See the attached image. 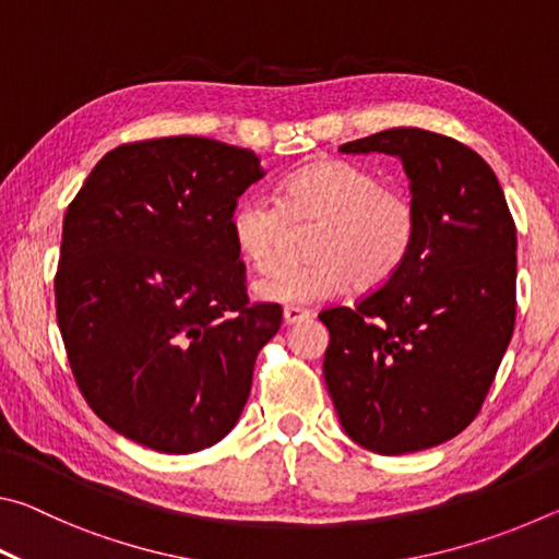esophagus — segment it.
Masks as SVG:
<instances>
[{
	"mask_svg": "<svg viewBox=\"0 0 559 559\" xmlns=\"http://www.w3.org/2000/svg\"><path fill=\"white\" fill-rule=\"evenodd\" d=\"M308 318H310V310H306V308H293V306L283 308V323L286 325L302 323V320H308Z\"/></svg>",
	"mask_w": 559,
	"mask_h": 559,
	"instance_id": "esophagus-1",
	"label": "esophagus"
}]
</instances>
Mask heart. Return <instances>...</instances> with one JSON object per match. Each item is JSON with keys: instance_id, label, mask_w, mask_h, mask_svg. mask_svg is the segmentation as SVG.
Wrapping results in <instances>:
<instances>
[{"instance_id": "b5f03b06", "label": "heart", "mask_w": 559, "mask_h": 559, "mask_svg": "<svg viewBox=\"0 0 559 559\" xmlns=\"http://www.w3.org/2000/svg\"><path fill=\"white\" fill-rule=\"evenodd\" d=\"M290 226H316L302 266L253 283V296L278 306H313L355 286L374 290L396 276L414 249L419 212L404 189L347 159H318L288 175L276 200L251 194L236 204L231 236L239 257L266 273L281 261Z\"/></svg>"}]
</instances>
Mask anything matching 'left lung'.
I'll return each mask as SVG.
<instances>
[{
    "instance_id": "obj_1",
    "label": "left lung",
    "mask_w": 559,
    "mask_h": 559,
    "mask_svg": "<svg viewBox=\"0 0 559 559\" xmlns=\"http://www.w3.org/2000/svg\"><path fill=\"white\" fill-rule=\"evenodd\" d=\"M340 153L402 159L419 231L392 281L318 316L330 330L328 392L362 449L439 447L476 419L513 337V216L486 159L439 132L392 128Z\"/></svg>"
}]
</instances>
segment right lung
Returning <instances> with one entry per match:
<instances>
[{"label": "right lung", "mask_w": 559, "mask_h": 559, "mask_svg": "<svg viewBox=\"0 0 559 559\" xmlns=\"http://www.w3.org/2000/svg\"><path fill=\"white\" fill-rule=\"evenodd\" d=\"M251 150L157 138L110 150L63 216L56 316L83 396L122 437L194 453L229 433L281 306H249L236 200Z\"/></svg>", "instance_id": "add662e5"}]
</instances>
